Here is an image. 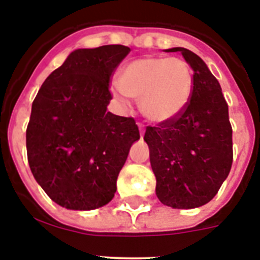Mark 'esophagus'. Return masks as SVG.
Instances as JSON below:
<instances>
[{"instance_id": "1", "label": "esophagus", "mask_w": 260, "mask_h": 260, "mask_svg": "<svg viewBox=\"0 0 260 260\" xmlns=\"http://www.w3.org/2000/svg\"><path fill=\"white\" fill-rule=\"evenodd\" d=\"M138 126H139V130H141V135H143V133H144V125H143V123H138Z\"/></svg>"}]
</instances>
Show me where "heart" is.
<instances>
[{
	"instance_id": "1",
	"label": "heart",
	"mask_w": 260,
	"mask_h": 260,
	"mask_svg": "<svg viewBox=\"0 0 260 260\" xmlns=\"http://www.w3.org/2000/svg\"><path fill=\"white\" fill-rule=\"evenodd\" d=\"M119 93L139 99V108L152 122H165L186 108L192 92L189 63L178 57H143L128 62L118 77Z\"/></svg>"
}]
</instances>
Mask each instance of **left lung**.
Masks as SVG:
<instances>
[{
    "label": "left lung",
    "instance_id": "obj_1",
    "mask_svg": "<svg viewBox=\"0 0 260 260\" xmlns=\"http://www.w3.org/2000/svg\"><path fill=\"white\" fill-rule=\"evenodd\" d=\"M168 52L182 53L192 69V92L178 116L147 126L144 141L160 202L173 208L201 207L217 194L233 162L228 104L201 57L185 48Z\"/></svg>",
    "mask_w": 260,
    "mask_h": 260
}]
</instances>
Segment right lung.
<instances>
[{"mask_svg":"<svg viewBox=\"0 0 260 260\" xmlns=\"http://www.w3.org/2000/svg\"><path fill=\"white\" fill-rule=\"evenodd\" d=\"M125 45L77 49L45 79L26 132L31 172L53 202L88 211L109 203L128 150L139 139L133 117L107 112L110 79Z\"/></svg>","mask_w":260,"mask_h":260,"instance_id":"obj_1","label":"right lung"}]
</instances>
